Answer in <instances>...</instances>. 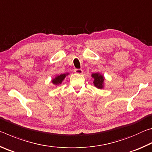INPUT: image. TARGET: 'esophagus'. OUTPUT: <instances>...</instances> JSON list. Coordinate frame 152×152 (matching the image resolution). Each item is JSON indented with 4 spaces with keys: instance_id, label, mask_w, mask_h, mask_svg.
Instances as JSON below:
<instances>
[{
    "instance_id": "1",
    "label": "esophagus",
    "mask_w": 152,
    "mask_h": 152,
    "mask_svg": "<svg viewBox=\"0 0 152 152\" xmlns=\"http://www.w3.org/2000/svg\"><path fill=\"white\" fill-rule=\"evenodd\" d=\"M74 72L78 74H82L83 73V70H81V69H75L74 70Z\"/></svg>"
}]
</instances>
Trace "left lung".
I'll use <instances>...</instances> for the list:
<instances>
[{"mask_svg": "<svg viewBox=\"0 0 152 152\" xmlns=\"http://www.w3.org/2000/svg\"><path fill=\"white\" fill-rule=\"evenodd\" d=\"M92 77L94 78V85L97 88H103L104 87V76L99 73H94L92 74Z\"/></svg>", "mask_w": 152, "mask_h": 152, "instance_id": "1", "label": "left lung"}]
</instances>
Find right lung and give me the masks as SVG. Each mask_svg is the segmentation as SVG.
Returning a JSON list of instances; mask_svg holds the SVG:
<instances>
[{"label": "right lung", "mask_w": 152, "mask_h": 152, "mask_svg": "<svg viewBox=\"0 0 152 152\" xmlns=\"http://www.w3.org/2000/svg\"><path fill=\"white\" fill-rule=\"evenodd\" d=\"M68 73L66 74H61L60 75H58L56 77H55V78H53L52 80H51V82L55 85H58V84H60L62 81L64 80V79L65 78V77L66 76L68 75Z\"/></svg>", "instance_id": "add662e5"}]
</instances>
